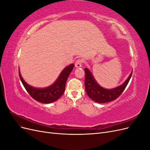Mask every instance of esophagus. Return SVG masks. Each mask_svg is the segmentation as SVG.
<instances>
[{
	"label": "esophagus",
	"instance_id": "obj_1",
	"mask_svg": "<svg viewBox=\"0 0 150 150\" xmlns=\"http://www.w3.org/2000/svg\"><path fill=\"white\" fill-rule=\"evenodd\" d=\"M82 64H83V60L81 59H78L75 62V67L77 68H79L82 67Z\"/></svg>",
	"mask_w": 150,
	"mask_h": 150
}]
</instances>
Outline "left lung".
Segmentation results:
<instances>
[{"mask_svg":"<svg viewBox=\"0 0 150 150\" xmlns=\"http://www.w3.org/2000/svg\"><path fill=\"white\" fill-rule=\"evenodd\" d=\"M85 89L88 96L95 102L99 103H104L115 100L124 91L127 84L132 75L133 71L124 83L111 89H107L101 87L96 82L91 71L85 68Z\"/></svg>","mask_w":150,"mask_h":150,"instance_id":"1","label":"left lung"}]
</instances>
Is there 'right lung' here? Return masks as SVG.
<instances>
[{"label":"right lung","mask_w":150,"mask_h":150,"mask_svg":"<svg viewBox=\"0 0 150 150\" xmlns=\"http://www.w3.org/2000/svg\"><path fill=\"white\" fill-rule=\"evenodd\" d=\"M74 67L73 64L66 67L55 83L45 88H36L29 85L22 78L19 69V78L27 91L35 101L42 103H51L57 101L64 93L67 79Z\"/></svg>","instance_id":"obj_1"}]
</instances>
